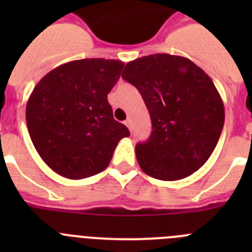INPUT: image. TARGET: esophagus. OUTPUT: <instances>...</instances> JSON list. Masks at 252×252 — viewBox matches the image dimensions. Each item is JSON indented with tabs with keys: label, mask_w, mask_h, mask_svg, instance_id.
<instances>
[{
	"label": "esophagus",
	"mask_w": 252,
	"mask_h": 252,
	"mask_svg": "<svg viewBox=\"0 0 252 252\" xmlns=\"http://www.w3.org/2000/svg\"><path fill=\"white\" fill-rule=\"evenodd\" d=\"M125 125L127 126L128 130L132 131V122H131V120H126V121H125Z\"/></svg>",
	"instance_id": "obj_1"
}]
</instances>
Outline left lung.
<instances>
[{
  "label": "left lung",
  "instance_id": "1",
  "mask_svg": "<svg viewBox=\"0 0 252 252\" xmlns=\"http://www.w3.org/2000/svg\"><path fill=\"white\" fill-rule=\"evenodd\" d=\"M122 78L139 90L153 132L136 145L140 168L160 180L192 175L221 136L224 107L212 79L188 58L153 54L128 62Z\"/></svg>",
  "mask_w": 252,
  "mask_h": 252
}]
</instances>
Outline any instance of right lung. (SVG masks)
Here are the masks:
<instances>
[{
    "mask_svg": "<svg viewBox=\"0 0 252 252\" xmlns=\"http://www.w3.org/2000/svg\"><path fill=\"white\" fill-rule=\"evenodd\" d=\"M121 60H73L44 75L26 104L31 141L46 165L68 179L108 166L119 141L130 136L107 101L120 79Z\"/></svg>",
    "mask_w": 252,
    "mask_h": 252,
    "instance_id": "obj_1",
    "label": "right lung"
}]
</instances>
